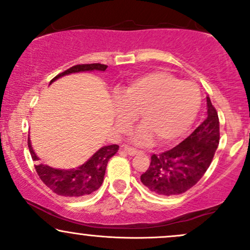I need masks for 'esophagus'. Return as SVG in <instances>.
I'll return each instance as SVG.
<instances>
[{
  "instance_id": "34e87169",
  "label": "esophagus",
  "mask_w": 250,
  "mask_h": 250,
  "mask_svg": "<svg viewBox=\"0 0 250 250\" xmlns=\"http://www.w3.org/2000/svg\"><path fill=\"white\" fill-rule=\"evenodd\" d=\"M123 150L125 151L128 155H130V156H135V155H139L141 154V151L137 150V149L135 148H131V147H128V146H125V147H123Z\"/></svg>"
}]
</instances>
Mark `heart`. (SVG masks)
Returning <instances> with one entry per match:
<instances>
[{
	"label": "heart",
	"instance_id": "1",
	"mask_svg": "<svg viewBox=\"0 0 250 250\" xmlns=\"http://www.w3.org/2000/svg\"><path fill=\"white\" fill-rule=\"evenodd\" d=\"M114 101L121 133L128 134L141 113L145 123L134 141L147 145L156 135L160 142L171 143L185 136L193 125L200 110L201 94L194 83L180 81L166 71H154L131 80Z\"/></svg>",
	"mask_w": 250,
	"mask_h": 250
}]
</instances>
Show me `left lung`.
Here are the masks:
<instances>
[{"instance_id":"left-lung-1","label":"left lung","mask_w":250,"mask_h":250,"mask_svg":"<svg viewBox=\"0 0 250 250\" xmlns=\"http://www.w3.org/2000/svg\"><path fill=\"white\" fill-rule=\"evenodd\" d=\"M219 142V115L207 96L205 121L176 147L154 154L149 168L141 175V182L150 191L165 196L186 193L207 171Z\"/></svg>"}]
</instances>
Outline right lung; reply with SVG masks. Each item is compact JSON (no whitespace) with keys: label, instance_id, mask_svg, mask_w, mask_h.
Returning <instances> with one entry per match:
<instances>
[{"label":"right lung","instance_id":"obj_1","mask_svg":"<svg viewBox=\"0 0 250 250\" xmlns=\"http://www.w3.org/2000/svg\"><path fill=\"white\" fill-rule=\"evenodd\" d=\"M108 65L101 63H90V64H77L69 68L63 73L54 77L50 83L56 81L60 77L69 75L81 71L100 70L104 71ZM28 147L34 161H39V157L31 147V142L28 136ZM119 150V146L110 145L100 148L87 162L82 166L73 169H55L47 165L37 163L35 166L36 173L42 180V182L50 188L54 193L70 199H79V197L87 196L94 193L101 187L103 177L105 174L108 161L111 156H114Z\"/></svg>","mask_w":250,"mask_h":250}]
</instances>
